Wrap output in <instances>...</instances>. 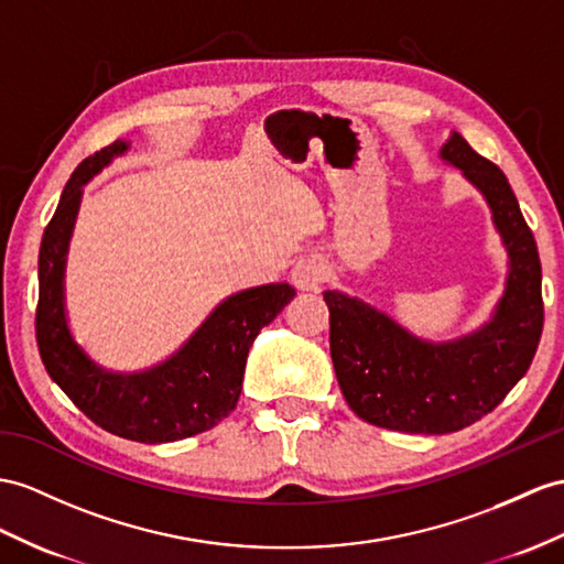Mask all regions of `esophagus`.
Here are the masks:
<instances>
[{
    "label": "esophagus",
    "mask_w": 564,
    "mask_h": 564,
    "mask_svg": "<svg viewBox=\"0 0 564 564\" xmlns=\"http://www.w3.org/2000/svg\"><path fill=\"white\" fill-rule=\"evenodd\" d=\"M327 278V268L321 258H301L292 268V284L301 292H315Z\"/></svg>",
    "instance_id": "esophagus-1"
}]
</instances>
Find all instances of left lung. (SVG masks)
<instances>
[{"label": "left lung", "mask_w": 564, "mask_h": 564, "mask_svg": "<svg viewBox=\"0 0 564 564\" xmlns=\"http://www.w3.org/2000/svg\"><path fill=\"white\" fill-rule=\"evenodd\" d=\"M441 155L486 196L510 256L492 318L471 335L435 345L359 299L323 294L329 354L347 404L359 419L402 433H455L490 414L524 378L543 333L539 249L510 182L459 133Z\"/></svg>", "instance_id": "left-lung-1"}]
</instances>
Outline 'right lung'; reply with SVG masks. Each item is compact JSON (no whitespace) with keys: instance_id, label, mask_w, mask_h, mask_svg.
<instances>
[{"instance_id":"1","label":"right lung","mask_w":564,"mask_h":564,"mask_svg":"<svg viewBox=\"0 0 564 564\" xmlns=\"http://www.w3.org/2000/svg\"><path fill=\"white\" fill-rule=\"evenodd\" d=\"M127 148L129 143L115 141L86 158L62 191L40 243L35 337L50 378L93 423L127 441L158 445L210 431L235 411L253 339L296 292L278 282L231 294L172 359L143 373H112L90 361L66 325V251L80 188Z\"/></svg>"}]
</instances>
